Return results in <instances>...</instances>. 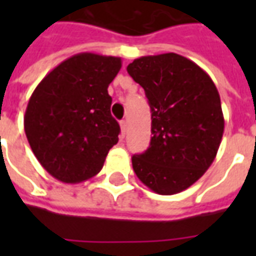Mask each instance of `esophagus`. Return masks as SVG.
I'll return each instance as SVG.
<instances>
[{
    "mask_svg": "<svg viewBox=\"0 0 256 256\" xmlns=\"http://www.w3.org/2000/svg\"><path fill=\"white\" fill-rule=\"evenodd\" d=\"M120 134H122V137H124V134H126V122L124 120H120Z\"/></svg>",
    "mask_w": 256,
    "mask_h": 256,
    "instance_id": "obj_1",
    "label": "esophagus"
}]
</instances>
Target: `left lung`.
Segmentation results:
<instances>
[{"mask_svg":"<svg viewBox=\"0 0 256 256\" xmlns=\"http://www.w3.org/2000/svg\"><path fill=\"white\" fill-rule=\"evenodd\" d=\"M128 72L144 88L152 112L150 145L132 158L134 172L155 193L182 192L208 170L220 145L225 119L216 86L177 53L136 58Z\"/></svg>","mask_w":256,"mask_h":256,"instance_id":"left-lung-1","label":"left lung"}]
</instances>
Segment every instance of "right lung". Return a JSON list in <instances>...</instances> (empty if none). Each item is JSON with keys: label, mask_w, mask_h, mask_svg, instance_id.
<instances>
[{"label": "right lung", "mask_w": 256, "mask_h": 256, "mask_svg": "<svg viewBox=\"0 0 256 256\" xmlns=\"http://www.w3.org/2000/svg\"><path fill=\"white\" fill-rule=\"evenodd\" d=\"M122 58L78 53L48 74L24 114L31 150L52 177L78 184L98 174L120 128L111 115L108 86Z\"/></svg>", "instance_id": "obj_1"}]
</instances>
